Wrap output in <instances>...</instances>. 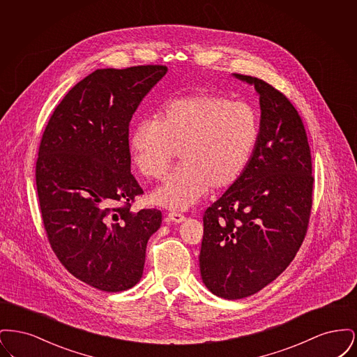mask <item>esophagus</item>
Listing matches in <instances>:
<instances>
[{"label":"esophagus","instance_id":"obj_1","mask_svg":"<svg viewBox=\"0 0 357 357\" xmlns=\"http://www.w3.org/2000/svg\"><path fill=\"white\" fill-rule=\"evenodd\" d=\"M185 220H186V217L179 214V213H169L167 218H166V221L172 222V223H181V222H183Z\"/></svg>","mask_w":357,"mask_h":357}]
</instances>
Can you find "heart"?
<instances>
[{"label":"heart","instance_id":"1","mask_svg":"<svg viewBox=\"0 0 357 357\" xmlns=\"http://www.w3.org/2000/svg\"><path fill=\"white\" fill-rule=\"evenodd\" d=\"M259 136L261 120L250 102L201 92L171 99L155 119L137 121L128 146L136 169L151 181L163 179L179 153L182 166L150 201L187 210L210 187L223 190L237 183L255 156Z\"/></svg>","mask_w":357,"mask_h":357}]
</instances>
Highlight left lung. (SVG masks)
I'll return each mask as SVG.
<instances>
[{
  "instance_id": "1",
  "label": "left lung",
  "mask_w": 357,
  "mask_h": 357,
  "mask_svg": "<svg viewBox=\"0 0 357 357\" xmlns=\"http://www.w3.org/2000/svg\"><path fill=\"white\" fill-rule=\"evenodd\" d=\"M259 95L255 156L204 215L199 269L213 294L238 300L269 285L297 255L312 208V158L305 128L288 98L252 76L233 73Z\"/></svg>"
}]
</instances>
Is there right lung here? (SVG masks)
I'll return each mask as SVG.
<instances>
[{
	"label": "right lung",
	"instance_id": "add662e5",
	"mask_svg": "<svg viewBox=\"0 0 357 357\" xmlns=\"http://www.w3.org/2000/svg\"><path fill=\"white\" fill-rule=\"evenodd\" d=\"M165 66L96 69L56 107L38 149L36 186L52 249L85 284L115 293L140 281L156 208L131 174L128 126Z\"/></svg>",
	"mask_w": 357,
	"mask_h": 357
}]
</instances>
